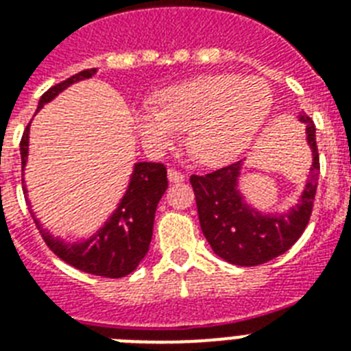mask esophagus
<instances>
[{"label":"esophagus","mask_w":351,"mask_h":351,"mask_svg":"<svg viewBox=\"0 0 351 351\" xmlns=\"http://www.w3.org/2000/svg\"><path fill=\"white\" fill-rule=\"evenodd\" d=\"M167 176H169V182H173V184H180V182L186 180L184 173H180V171H176V169L167 171Z\"/></svg>","instance_id":"1"}]
</instances>
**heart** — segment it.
<instances>
[{
  "mask_svg": "<svg viewBox=\"0 0 351 351\" xmlns=\"http://www.w3.org/2000/svg\"><path fill=\"white\" fill-rule=\"evenodd\" d=\"M271 109V90L261 78L211 74L165 89L158 109L134 111V127L151 149H167L180 132L198 162L219 165L240 154Z\"/></svg>",
  "mask_w": 351,
  "mask_h": 351,
  "instance_id": "1",
  "label": "heart"
}]
</instances>
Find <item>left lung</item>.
I'll use <instances>...</instances> for the list:
<instances>
[{
	"mask_svg": "<svg viewBox=\"0 0 351 351\" xmlns=\"http://www.w3.org/2000/svg\"><path fill=\"white\" fill-rule=\"evenodd\" d=\"M299 118L306 123L313 164L300 202L289 213L262 215L244 202L239 191L242 162L224 165L208 175H191L189 178L204 237L211 250L226 262L234 266H258L286 253L304 233L315 202L321 165L315 123L304 112Z\"/></svg>",
	"mask_w": 351,
	"mask_h": 351,
	"instance_id": "1",
	"label": "left lung"
}]
</instances>
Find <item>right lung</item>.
Instances as JSON below:
<instances>
[{"label":"right lung","instance_id":"add662e5","mask_svg":"<svg viewBox=\"0 0 351 351\" xmlns=\"http://www.w3.org/2000/svg\"><path fill=\"white\" fill-rule=\"evenodd\" d=\"M95 73L96 69H85L82 73L74 74L71 78L51 87L40 98L38 111L43 107V104H49L62 90L67 89L69 85L76 84L80 80L90 78ZM29 127L30 123L25 129L21 142H19L21 171L25 169L27 156H29ZM165 189H167V169L164 164H154V162L134 164L129 187L121 202L118 204L117 211L111 215V219L107 220L100 231H96V234L76 244L54 239L49 231L41 228L40 220H36L34 213H32V219L45 244L63 262L90 275L120 278L134 271L143 256L147 255L151 237H153L154 213Z\"/></svg>","mask_w":351,"mask_h":351}]
</instances>
